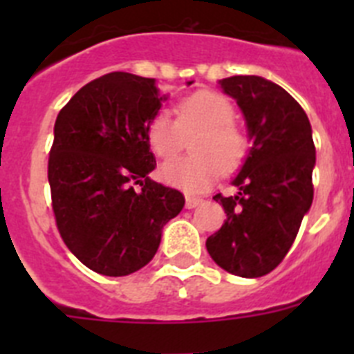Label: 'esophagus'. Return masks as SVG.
I'll use <instances>...</instances> for the list:
<instances>
[{"label": "esophagus", "instance_id": "esophagus-1", "mask_svg": "<svg viewBox=\"0 0 354 354\" xmlns=\"http://www.w3.org/2000/svg\"><path fill=\"white\" fill-rule=\"evenodd\" d=\"M202 202H204V200L200 198V196H192V195L186 196V207L187 209H195L196 205H200Z\"/></svg>", "mask_w": 354, "mask_h": 354}]
</instances>
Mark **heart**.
<instances>
[{
  "instance_id": "heart-1",
  "label": "heart",
  "mask_w": 354,
  "mask_h": 354,
  "mask_svg": "<svg viewBox=\"0 0 354 354\" xmlns=\"http://www.w3.org/2000/svg\"><path fill=\"white\" fill-rule=\"evenodd\" d=\"M236 109L227 97L211 90H200L177 106V118L159 111L147 126V142L158 158L179 154L184 138L193 154L165 162L161 177L184 192H204L218 179L220 170L230 174L241 167L248 152L243 131L232 122Z\"/></svg>"
}]
</instances>
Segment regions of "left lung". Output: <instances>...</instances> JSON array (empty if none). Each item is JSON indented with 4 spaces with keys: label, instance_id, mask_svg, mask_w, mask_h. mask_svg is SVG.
<instances>
[{
    "label": "left lung",
    "instance_id": "1",
    "mask_svg": "<svg viewBox=\"0 0 354 354\" xmlns=\"http://www.w3.org/2000/svg\"><path fill=\"white\" fill-rule=\"evenodd\" d=\"M218 83L243 111L252 147L232 180L236 195L214 196L227 220L205 246L221 270L259 278L283 261L312 205V127L296 99L273 81L232 76Z\"/></svg>",
    "mask_w": 354,
    "mask_h": 354
}]
</instances>
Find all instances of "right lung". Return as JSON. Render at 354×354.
Masks as SVG:
<instances>
[{"label":"right lung","instance_id":"obj_1","mask_svg":"<svg viewBox=\"0 0 354 354\" xmlns=\"http://www.w3.org/2000/svg\"><path fill=\"white\" fill-rule=\"evenodd\" d=\"M162 101L152 77L111 72L84 84L56 117L48 165L56 227L104 277L149 264L162 227L184 207L183 193L149 177L156 158L147 126Z\"/></svg>","mask_w":354,"mask_h":354}]
</instances>
